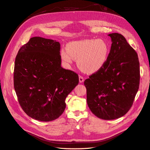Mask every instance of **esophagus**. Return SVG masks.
<instances>
[{
    "mask_svg": "<svg viewBox=\"0 0 150 150\" xmlns=\"http://www.w3.org/2000/svg\"><path fill=\"white\" fill-rule=\"evenodd\" d=\"M79 83H83V82H84V78H83V77L81 76H79Z\"/></svg>",
    "mask_w": 150,
    "mask_h": 150,
    "instance_id": "34e87169",
    "label": "esophagus"
}]
</instances>
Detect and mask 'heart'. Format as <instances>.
Masks as SVG:
<instances>
[{
    "instance_id": "obj_1",
    "label": "heart",
    "mask_w": 150,
    "mask_h": 150,
    "mask_svg": "<svg viewBox=\"0 0 150 150\" xmlns=\"http://www.w3.org/2000/svg\"><path fill=\"white\" fill-rule=\"evenodd\" d=\"M109 54L110 47L104 40L84 39L67 44L66 49L61 50L60 56L66 64H71L72 60H76L80 69L93 74L106 64Z\"/></svg>"
}]
</instances>
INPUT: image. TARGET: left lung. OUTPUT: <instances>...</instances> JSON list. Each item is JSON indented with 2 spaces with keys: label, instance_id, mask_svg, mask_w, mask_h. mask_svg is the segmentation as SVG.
Returning a JSON list of instances; mask_svg holds the SVG:
<instances>
[{
  "label": "left lung",
  "instance_id": "obj_1",
  "mask_svg": "<svg viewBox=\"0 0 150 150\" xmlns=\"http://www.w3.org/2000/svg\"><path fill=\"white\" fill-rule=\"evenodd\" d=\"M111 47L106 64L84 81L87 103L99 118L117 119L130 110L139 86L138 54L118 33L108 34Z\"/></svg>",
  "mask_w": 150,
  "mask_h": 150
}]
</instances>
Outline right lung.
Here are the masks:
<instances>
[{"label": "right lung", "instance_id": "right-lung-1", "mask_svg": "<svg viewBox=\"0 0 150 150\" xmlns=\"http://www.w3.org/2000/svg\"><path fill=\"white\" fill-rule=\"evenodd\" d=\"M60 43L34 37L16 57L13 86L18 101L33 119L51 121L66 108L65 99L79 83L78 74L62 68Z\"/></svg>", "mask_w": 150, "mask_h": 150}]
</instances>
